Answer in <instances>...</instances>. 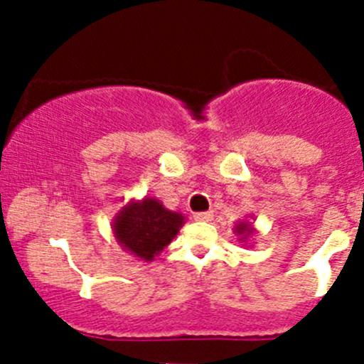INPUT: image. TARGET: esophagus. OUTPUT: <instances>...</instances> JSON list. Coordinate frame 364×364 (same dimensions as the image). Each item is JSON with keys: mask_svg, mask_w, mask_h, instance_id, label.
I'll list each match as a JSON object with an SVG mask.
<instances>
[{"mask_svg": "<svg viewBox=\"0 0 364 364\" xmlns=\"http://www.w3.org/2000/svg\"><path fill=\"white\" fill-rule=\"evenodd\" d=\"M193 220H197V222H211V220H213V211L196 213V215H193Z\"/></svg>", "mask_w": 364, "mask_h": 364, "instance_id": "esophagus-1", "label": "esophagus"}]
</instances>
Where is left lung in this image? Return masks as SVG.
Here are the masks:
<instances>
[{
  "mask_svg": "<svg viewBox=\"0 0 364 364\" xmlns=\"http://www.w3.org/2000/svg\"><path fill=\"white\" fill-rule=\"evenodd\" d=\"M236 232L237 234H245V236H247V234H252L253 230H252L250 225H245V223H240V225L236 227Z\"/></svg>",
  "mask_w": 364,
  "mask_h": 364,
  "instance_id": "left-lung-1",
  "label": "left lung"
}]
</instances>
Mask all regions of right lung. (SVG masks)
<instances>
[{
    "label": "right lung",
    "instance_id": "1",
    "mask_svg": "<svg viewBox=\"0 0 364 364\" xmlns=\"http://www.w3.org/2000/svg\"><path fill=\"white\" fill-rule=\"evenodd\" d=\"M183 215L165 209L156 199L130 203L114 220V234L121 247L144 260H153L183 225Z\"/></svg>",
    "mask_w": 364,
    "mask_h": 364
}]
</instances>
